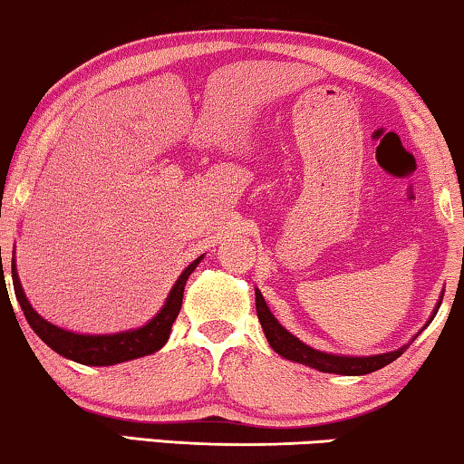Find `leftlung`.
<instances>
[{"label": "left lung", "instance_id": "obj_1", "mask_svg": "<svg viewBox=\"0 0 464 464\" xmlns=\"http://www.w3.org/2000/svg\"><path fill=\"white\" fill-rule=\"evenodd\" d=\"M443 294L440 295V302L433 310V314L429 316L427 325L433 321V316L437 314V310L441 306ZM256 308H257V319L262 323V329L266 334V340L272 346V351L276 354H281L287 361H294V363H302L313 367V370L325 372V373H340V376H365V373H372L376 370H382L384 365L392 363V361L401 357L411 342L416 340V335L427 329L424 325L420 332H418L414 338H411L408 344H403L397 351H389V353H380V354H367V357H354V354H334V353H323L316 351V348L304 344L300 338H295L289 329H285L281 323L275 319V314L270 313L268 304H266L262 291L256 289Z\"/></svg>", "mask_w": 464, "mask_h": 464}]
</instances>
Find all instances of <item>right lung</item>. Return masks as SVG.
Segmentation results:
<instances>
[{"label": "right lung", "instance_id": "obj_1", "mask_svg": "<svg viewBox=\"0 0 464 464\" xmlns=\"http://www.w3.org/2000/svg\"><path fill=\"white\" fill-rule=\"evenodd\" d=\"M202 257L205 256L196 257L194 262L181 272L179 278H177L173 285V289L169 291L167 302H164V306L160 310H158L156 316H151V319L141 327L126 329V332L118 334H78L69 332V329H63L59 325H54V323L44 319V316L37 314V310L31 306L27 295H24L21 278H18L16 272V262H12V283H14L16 300L21 304L24 316H27V323L31 329L40 335L42 342H46V344L53 348L54 353H59L61 357L72 359L75 363L107 367L139 357H148V354L160 351V348L167 344L170 327H173L177 314H179L181 310L183 289H186L189 275H192L196 266L202 262Z\"/></svg>", "mask_w": 464, "mask_h": 464}]
</instances>
